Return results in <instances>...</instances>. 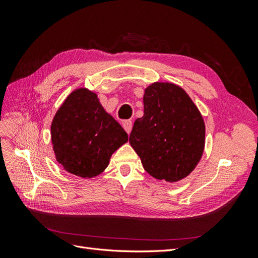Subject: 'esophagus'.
Masks as SVG:
<instances>
[{"mask_svg":"<svg viewBox=\"0 0 258 258\" xmlns=\"http://www.w3.org/2000/svg\"><path fill=\"white\" fill-rule=\"evenodd\" d=\"M122 127H123L124 130H126L127 134L129 135L131 132V129H132V121L131 120H124L122 122Z\"/></svg>","mask_w":258,"mask_h":258,"instance_id":"obj_1","label":"esophagus"}]
</instances>
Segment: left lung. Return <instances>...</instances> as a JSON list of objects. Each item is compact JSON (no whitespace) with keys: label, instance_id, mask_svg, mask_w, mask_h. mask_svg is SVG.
I'll return each mask as SVG.
<instances>
[{"label":"left lung","instance_id":"obj_1","mask_svg":"<svg viewBox=\"0 0 258 258\" xmlns=\"http://www.w3.org/2000/svg\"><path fill=\"white\" fill-rule=\"evenodd\" d=\"M144 116L135 121L129 142L147 173L176 182L197 166L205 148L202 116L178 86L155 83L145 89Z\"/></svg>","mask_w":258,"mask_h":258}]
</instances>
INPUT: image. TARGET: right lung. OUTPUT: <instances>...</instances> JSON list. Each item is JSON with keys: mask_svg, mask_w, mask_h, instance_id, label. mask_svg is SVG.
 I'll return each instance as SVG.
<instances>
[{"mask_svg": "<svg viewBox=\"0 0 258 258\" xmlns=\"http://www.w3.org/2000/svg\"><path fill=\"white\" fill-rule=\"evenodd\" d=\"M56 158L68 172L82 177L100 174L112 154L128 141L127 132L100 104L96 93L77 89L51 123Z\"/></svg>", "mask_w": 258, "mask_h": 258, "instance_id": "obj_1", "label": "right lung"}]
</instances>
